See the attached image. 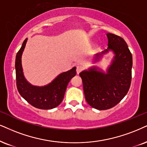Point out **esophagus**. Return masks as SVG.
<instances>
[{
  "mask_svg": "<svg viewBox=\"0 0 147 147\" xmlns=\"http://www.w3.org/2000/svg\"><path fill=\"white\" fill-rule=\"evenodd\" d=\"M82 70V67L81 66H78L77 68H76V72L78 74H80V72Z\"/></svg>",
  "mask_w": 147,
  "mask_h": 147,
  "instance_id": "1",
  "label": "esophagus"
}]
</instances>
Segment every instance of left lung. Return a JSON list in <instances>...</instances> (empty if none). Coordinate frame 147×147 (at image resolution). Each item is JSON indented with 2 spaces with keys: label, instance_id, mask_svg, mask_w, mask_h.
<instances>
[{
  "label": "left lung",
  "instance_id": "left-lung-1",
  "mask_svg": "<svg viewBox=\"0 0 147 147\" xmlns=\"http://www.w3.org/2000/svg\"><path fill=\"white\" fill-rule=\"evenodd\" d=\"M108 48L94 56L93 62L100 61L104 54L112 52L114 57L106 71L97 66L80 73L86 102L95 109L108 110L123 99L131 81L132 55L122 37L107 33Z\"/></svg>",
  "mask_w": 147,
  "mask_h": 147
}]
</instances>
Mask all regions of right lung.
Here are the masks:
<instances>
[{"instance_id": "add662e5", "label": "right lung", "mask_w": 147, "mask_h": 147, "mask_svg": "<svg viewBox=\"0 0 147 147\" xmlns=\"http://www.w3.org/2000/svg\"><path fill=\"white\" fill-rule=\"evenodd\" d=\"M28 39H25L16 54V84L19 93L32 106L39 109L50 110L56 108L62 102L65 90L70 80L76 74V67L67 71L60 74L51 82L39 86L30 84L25 78L22 66V56Z\"/></svg>"}]
</instances>
